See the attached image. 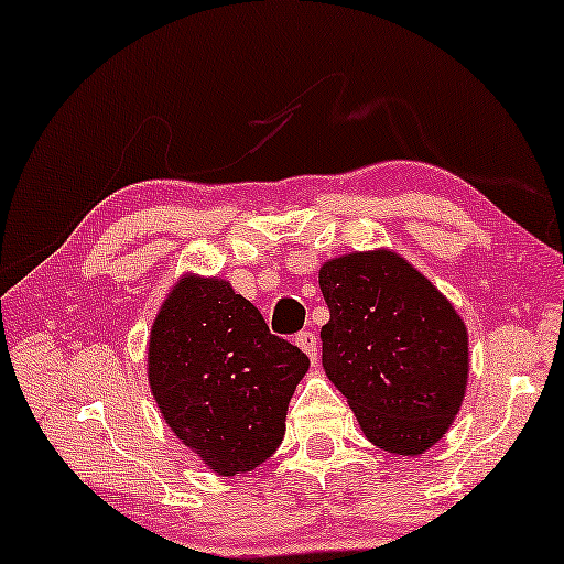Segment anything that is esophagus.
<instances>
[{
    "label": "esophagus",
    "mask_w": 564,
    "mask_h": 564,
    "mask_svg": "<svg viewBox=\"0 0 564 564\" xmlns=\"http://www.w3.org/2000/svg\"><path fill=\"white\" fill-rule=\"evenodd\" d=\"M296 344H299L301 349L306 351L311 362H316V357H318V341H316V334H314V332H301V334H296Z\"/></svg>",
    "instance_id": "34e87169"
}]
</instances>
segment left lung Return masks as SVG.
I'll list each match as a JSON object with an SVG mask.
<instances>
[{
	"instance_id": "left-lung-1",
	"label": "left lung",
	"mask_w": 564,
	"mask_h": 564,
	"mask_svg": "<svg viewBox=\"0 0 564 564\" xmlns=\"http://www.w3.org/2000/svg\"><path fill=\"white\" fill-rule=\"evenodd\" d=\"M322 362L377 448L417 456L466 392V326L435 285L390 250L329 260Z\"/></svg>"
}]
</instances>
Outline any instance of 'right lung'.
Returning a JSON list of instances; mask_svg holds the SVG:
<instances>
[{
    "mask_svg": "<svg viewBox=\"0 0 564 564\" xmlns=\"http://www.w3.org/2000/svg\"><path fill=\"white\" fill-rule=\"evenodd\" d=\"M308 357L271 334L220 279L184 275L149 339V384L166 425L220 476L273 456Z\"/></svg>",
    "mask_w": 564,
    "mask_h": 564,
    "instance_id": "obj_1",
    "label": "right lung"
}]
</instances>
